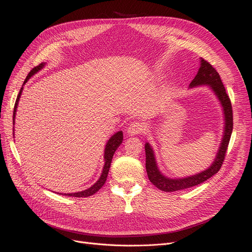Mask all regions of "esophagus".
Instances as JSON below:
<instances>
[{
    "instance_id": "obj_1",
    "label": "esophagus",
    "mask_w": 252,
    "mask_h": 252,
    "mask_svg": "<svg viewBox=\"0 0 252 252\" xmlns=\"http://www.w3.org/2000/svg\"><path fill=\"white\" fill-rule=\"evenodd\" d=\"M143 129H144V126L141 123L133 122V123H130L128 125V126L126 128V131H127V134H129L130 136H136V135L141 134Z\"/></svg>"
}]
</instances>
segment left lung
Returning a JSON list of instances; mask_svg holds the SVG:
<instances>
[{
  "instance_id": "8db88e82",
  "label": "left lung",
  "mask_w": 252,
  "mask_h": 252,
  "mask_svg": "<svg viewBox=\"0 0 252 252\" xmlns=\"http://www.w3.org/2000/svg\"><path fill=\"white\" fill-rule=\"evenodd\" d=\"M202 85H208L211 88V90L215 92V94L217 95L222 106L224 114V130L220 147L219 149L214 163L206 170L202 171V173L184 179H168L161 175L159 169H158L153 149L151 148L149 143L145 144V152H146V170L148 178L154 186L161 191L175 192L197 186V185L205 182L206 180L216 175L220 169L221 164L224 160V157H226V152L229 146V142L233 130L232 104L226 92V89H224L222 85L220 74L213 67V65L201 58L200 68L198 70L193 81L191 82L190 88Z\"/></svg>"
}]
</instances>
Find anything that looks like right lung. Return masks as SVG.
Masks as SVG:
<instances>
[{
  "instance_id": "1",
  "label": "right lung",
  "mask_w": 252,
  "mask_h": 252,
  "mask_svg": "<svg viewBox=\"0 0 252 252\" xmlns=\"http://www.w3.org/2000/svg\"><path fill=\"white\" fill-rule=\"evenodd\" d=\"M45 66V63H41L38 64L37 66H35V67H33L31 72L29 73V75L26 76L25 81H24V84L29 81L30 77L32 76L34 73H36L37 71L41 70L43 67ZM22 90H23V87L20 89L19 91V94L17 96V99H16V102H15V106H14V110H13V121H15V114H16V109H17V105H18V102H19V98L21 96V93H22ZM14 123V122H13ZM123 139H124V135H123V131H117L116 134H114L110 139L109 141L107 142V144H106V147H105V153H104V159H105V164H104V167H103V171H102V175L100 177V179L93 185V186L87 190H84V191H81V192H77V193H70V194H64L65 196H72V197H89L93 194H95L96 192H98L103 185L105 184L106 182V179H107V176H108V171H109V168H110V164H111V161H112V157H113V154L115 152V150L119 147V145H121L123 143Z\"/></svg>"
}]
</instances>
